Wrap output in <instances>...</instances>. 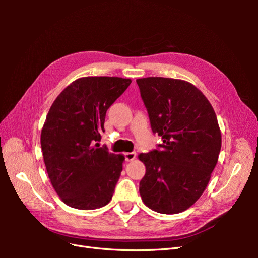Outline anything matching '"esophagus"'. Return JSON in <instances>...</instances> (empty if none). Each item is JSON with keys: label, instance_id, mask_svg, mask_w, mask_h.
I'll return each mask as SVG.
<instances>
[{"label": "esophagus", "instance_id": "esophagus-1", "mask_svg": "<svg viewBox=\"0 0 258 258\" xmlns=\"http://www.w3.org/2000/svg\"><path fill=\"white\" fill-rule=\"evenodd\" d=\"M124 157H126L127 161H132L135 160L137 157V154L135 152H131V153H126L124 154Z\"/></svg>", "mask_w": 258, "mask_h": 258}]
</instances>
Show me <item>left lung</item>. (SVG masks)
<instances>
[{"label": "left lung", "instance_id": "8db88e82", "mask_svg": "<svg viewBox=\"0 0 258 258\" xmlns=\"http://www.w3.org/2000/svg\"><path fill=\"white\" fill-rule=\"evenodd\" d=\"M159 150L138 157L146 168L139 191L144 205L162 214L190 208L209 184L222 146L217 118L196 86L167 77L137 80Z\"/></svg>", "mask_w": 258, "mask_h": 258}]
</instances>
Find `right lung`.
I'll list each match as a JSON object with an SVG mask.
<instances>
[{
  "label": "right lung",
  "instance_id": "1",
  "mask_svg": "<svg viewBox=\"0 0 258 258\" xmlns=\"http://www.w3.org/2000/svg\"><path fill=\"white\" fill-rule=\"evenodd\" d=\"M130 79L86 76L53 101L41 132L50 183L69 207L95 210L111 201L124 156L99 147L107 108L128 88Z\"/></svg>",
  "mask_w": 258,
  "mask_h": 258
}]
</instances>
